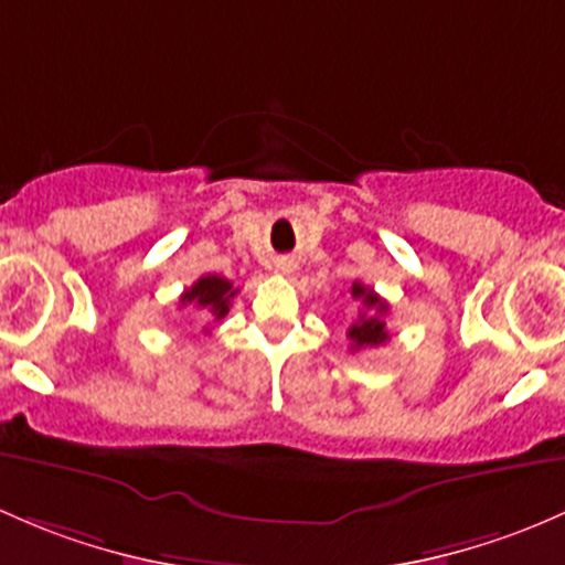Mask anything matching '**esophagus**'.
<instances>
[{
    "instance_id": "esophagus-1",
    "label": "esophagus",
    "mask_w": 565,
    "mask_h": 565,
    "mask_svg": "<svg viewBox=\"0 0 565 565\" xmlns=\"http://www.w3.org/2000/svg\"><path fill=\"white\" fill-rule=\"evenodd\" d=\"M278 267H281L284 273H292L295 270V263H292V259H281V263H278Z\"/></svg>"
}]
</instances>
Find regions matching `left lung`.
Masks as SVG:
<instances>
[{"label":"left lung","instance_id":"obj_1","mask_svg":"<svg viewBox=\"0 0 565 565\" xmlns=\"http://www.w3.org/2000/svg\"><path fill=\"white\" fill-rule=\"evenodd\" d=\"M352 298L354 300H362V306L367 308L371 313H360L358 322L349 328V341H352V349L358 352V349H367V347H379V343H387L390 332H387V324H384V313H387V302L379 298L373 289L362 287L360 281L352 284Z\"/></svg>","mask_w":565,"mask_h":565}]
</instances>
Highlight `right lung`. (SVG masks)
Wrapping results in <instances>:
<instances>
[{
    "label": "right lung",
    "mask_w": 565,
    "mask_h": 565,
    "mask_svg": "<svg viewBox=\"0 0 565 565\" xmlns=\"http://www.w3.org/2000/svg\"><path fill=\"white\" fill-rule=\"evenodd\" d=\"M237 289L222 276H203L181 295V306H194L207 322H222L230 313Z\"/></svg>",
    "instance_id": "1"
}]
</instances>
